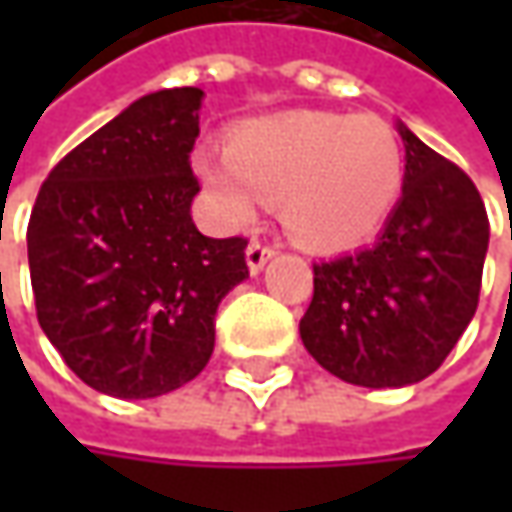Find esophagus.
Returning a JSON list of instances; mask_svg holds the SVG:
<instances>
[{
    "mask_svg": "<svg viewBox=\"0 0 512 512\" xmlns=\"http://www.w3.org/2000/svg\"><path fill=\"white\" fill-rule=\"evenodd\" d=\"M270 256H276V247L267 245V242H259V239H253V242L247 245V267H250V273H259Z\"/></svg>",
    "mask_w": 512,
    "mask_h": 512,
    "instance_id": "esophagus-1",
    "label": "esophagus"
}]
</instances>
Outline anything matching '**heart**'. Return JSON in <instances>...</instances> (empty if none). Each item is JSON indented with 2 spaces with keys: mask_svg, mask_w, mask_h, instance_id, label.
<instances>
[{
  "mask_svg": "<svg viewBox=\"0 0 512 512\" xmlns=\"http://www.w3.org/2000/svg\"><path fill=\"white\" fill-rule=\"evenodd\" d=\"M202 182L233 222L259 199H282L285 225L307 245L359 242L402 190V148L373 113L296 110L236 130L230 153L202 150Z\"/></svg>",
  "mask_w": 512,
  "mask_h": 512,
  "instance_id": "1",
  "label": "heart"
}]
</instances>
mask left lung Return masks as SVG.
<instances>
[{
    "label": "left lung",
    "instance_id": "left-lung-1",
    "mask_svg": "<svg viewBox=\"0 0 512 512\" xmlns=\"http://www.w3.org/2000/svg\"><path fill=\"white\" fill-rule=\"evenodd\" d=\"M402 199L370 247L313 265L299 322L307 353L362 387H404L439 370L470 325L490 222L473 179L399 125Z\"/></svg>",
    "mask_w": 512,
    "mask_h": 512
}]
</instances>
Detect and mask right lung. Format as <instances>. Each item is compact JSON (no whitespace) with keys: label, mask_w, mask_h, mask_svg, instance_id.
Returning a JSON list of instances; mask_svg holds the SVG:
<instances>
[{"label":"right lung","mask_w":512,"mask_h":512,"mask_svg":"<svg viewBox=\"0 0 512 512\" xmlns=\"http://www.w3.org/2000/svg\"><path fill=\"white\" fill-rule=\"evenodd\" d=\"M202 90L136 99L50 170L28 222L36 319L70 370L153 399L205 370L216 307L247 279L245 236H202L190 150Z\"/></svg>","instance_id":"1"}]
</instances>
